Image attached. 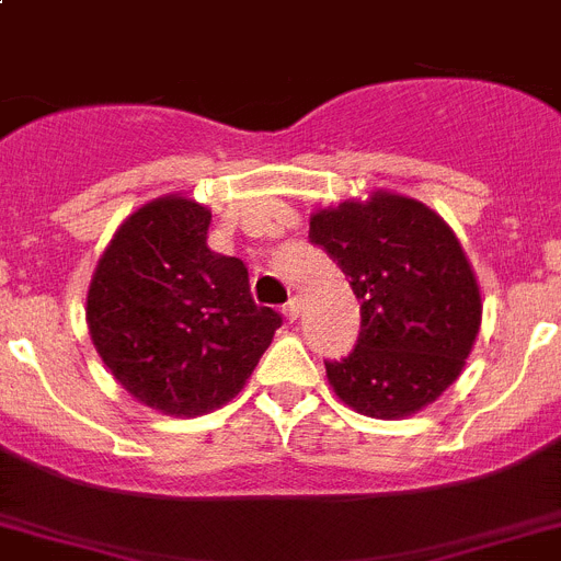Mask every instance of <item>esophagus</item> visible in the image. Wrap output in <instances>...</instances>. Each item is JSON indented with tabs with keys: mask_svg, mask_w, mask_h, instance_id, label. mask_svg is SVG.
Returning a JSON list of instances; mask_svg holds the SVG:
<instances>
[{
	"mask_svg": "<svg viewBox=\"0 0 561 561\" xmlns=\"http://www.w3.org/2000/svg\"><path fill=\"white\" fill-rule=\"evenodd\" d=\"M282 313H285L287 321H296L301 316V301L299 299H290L285 305V308H282Z\"/></svg>",
	"mask_w": 561,
	"mask_h": 561,
	"instance_id": "esophagus-1",
	"label": "esophagus"
}]
</instances>
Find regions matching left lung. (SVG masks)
Wrapping results in <instances>:
<instances>
[{
    "mask_svg": "<svg viewBox=\"0 0 561 561\" xmlns=\"http://www.w3.org/2000/svg\"><path fill=\"white\" fill-rule=\"evenodd\" d=\"M310 242L339 262L362 301L353 353L324 362L355 412L409 417L460 378L483 321L480 285L443 217L396 192L344 199L310 217Z\"/></svg>",
    "mask_w": 561,
    "mask_h": 561,
    "instance_id": "left-lung-1",
    "label": "left lung"
}]
</instances>
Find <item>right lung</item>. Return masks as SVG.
<instances>
[{
  "instance_id": "right-lung-1",
  "label": "right lung",
  "mask_w": 561,
  "mask_h": 561,
  "mask_svg": "<svg viewBox=\"0 0 561 561\" xmlns=\"http://www.w3.org/2000/svg\"><path fill=\"white\" fill-rule=\"evenodd\" d=\"M208 222L183 194L146 203L121 222L87 290L101 362L163 415H206L240 396L282 324L253 301L245 262L208 248Z\"/></svg>"
}]
</instances>
